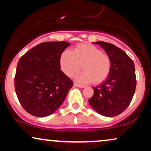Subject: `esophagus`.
<instances>
[{
	"mask_svg": "<svg viewBox=\"0 0 151 151\" xmlns=\"http://www.w3.org/2000/svg\"><path fill=\"white\" fill-rule=\"evenodd\" d=\"M74 86H77V87H80V88L85 87V86H84V85H82V84H78V83H76V82H74Z\"/></svg>",
	"mask_w": 151,
	"mask_h": 151,
	"instance_id": "esophagus-1",
	"label": "esophagus"
}]
</instances>
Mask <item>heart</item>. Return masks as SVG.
<instances>
[{
  "instance_id": "heart-1",
  "label": "heart",
  "mask_w": 151,
  "mask_h": 151,
  "mask_svg": "<svg viewBox=\"0 0 151 151\" xmlns=\"http://www.w3.org/2000/svg\"><path fill=\"white\" fill-rule=\"evenodd\" d=\"M60 62L61 70L68 77L79 72L82 65L84 71L76 77L81 82L101 83L109 77L111 70V59L108 54L84 43L77 45L72 52H63Z\"/></svg>"
}]
</instances>
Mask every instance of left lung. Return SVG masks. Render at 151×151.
<instances>
[{"instance_id": "obj_1", "label": "left lung", "mask_w": 151, "mask_h": 151, "mask_svg": "<svg viewBox=\"0 0 151 151\" xmlns=\"http://www.w3.org/2000/svg\"><path fill=\"white\" fill-rule=\"evenodd\" d=\"M111 59L109 77L101 85L93 87L89 104L96 111L107 117L119 115L129 106L136 86L135 66L124 50L113 44L96 42Z\"/></svg>"}]
</instances>
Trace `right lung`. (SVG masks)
Segmentation results:
<instances>
[{
    "label": "right lung",
    "mask_w": 151,
    "mask_h": 151,
    "mask_svg": "<svg viewBox=\"0 0 151 151\" xmlns=\"http://www.w3.org/2000/svg\"><path fill=\"white\" fill-rule=\"evenodd\" d=\"M70 42H45L35 46L18 62L14 83L26 111L37 117L53 114L65 101L73 81L60 70V57Z\"/></svg>",
    "instance_id": "obj_1"
}]
</instances>
